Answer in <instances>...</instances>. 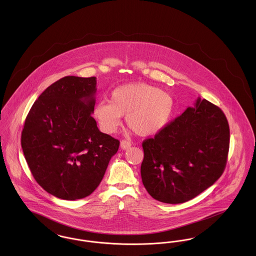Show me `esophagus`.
Here are the masks:
<instances>
[{"label":"esophagus","mask_w":256,"mask_h":256,"mask_svg":"<svg viewBox=\"0 0 256 256\" xmlns=\"http://www.w3.org/2000/svg\"><path fill=\"white\" fill-rule=\"evenodd\" d=\"M120 146H121V148H122V150H128V148H130L132 146V144H130V141L122 140V141H121Z\"/></svg>","instance_id":"obj_1"}]
</instances>
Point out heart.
<instances>
[{"mask_svg":"<svg viewBox=\"0 0 256 256\" xmlns=\"http://www.w3.org/2000/svg\"><path fill=\"white\" fill-rule=\"evenodd\" d=\"M174 110V98L158 87L146 84H128L116 87L110 102H100L93 116L104 134H112L121 126V117L139 136L160 132L170 122Z\"/></svg>","mask_w":256,"mask_h":256,"instance_id":"1","label":"heart"}]
</instances>
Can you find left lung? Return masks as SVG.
I'll list each match as a JSON object with an SVG mask.
<instances>
[{
	"instance_id": "obj_1",
	"label": "left lung",
	"mask_w": 256,
	"mask_h": 256,
	"mask_svg": "<svg viewBox=\"0 0 256 256\" xmlns=\"http://www.w3.org/2000/svg\"><path fill=\"white\" fill-rule=\"evenodd\" d=\"M142 146L141 176L148 193L161 202L182 204L222 174L230 126L220 108L198 98L194 108H188Z\"/></svg>"
}]
</instances>
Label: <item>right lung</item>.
I'll list each match as a JSON object with an SVG mask.
<instances>
[{
  "mask_svg": "<svg viewBox=\"0 0 256 256\" xmlns=\"http://www.w3.org/2000/svg\"><path fill=\"white\" fill-rule=\"evenodd\" d=\"M96 86L95 76H64L38 97L24 121L21 145L30 170L62 200L91 195L119 148V140L100 132L92 117Z\"/></svg>",
  "mask_w": 256,
  "mask_h": 256,
  "instance_id": "add662e5",
  "label": "right lung"
}]
</instances>
